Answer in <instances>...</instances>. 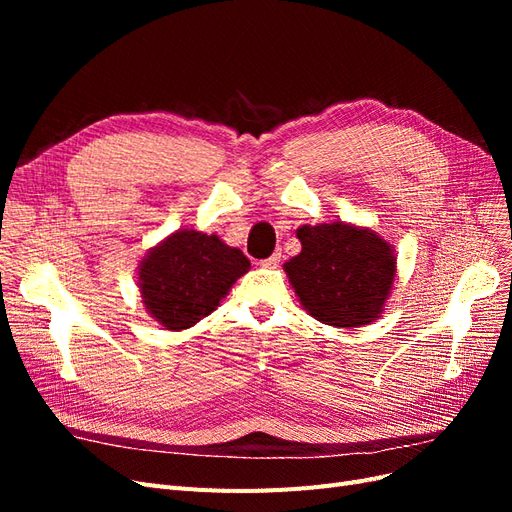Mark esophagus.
Masks as SVG:
<instances>
[{"label":"esophagus","instance_id":"34e87169","mask_svg":"<svg viewBox=\"0 0 512 512\" xmlns=\"http://www.w3.org/2000/svg\"><path fill=\"white\" fill-rule=\"evenodd\" d=\"M280 260H282V254H280V252H275V254H271L269 258L260 260V265L265 267V269H275L277 265H280Z\"/></svg>","mask_w":512,"mask_h":512}]
</instances>
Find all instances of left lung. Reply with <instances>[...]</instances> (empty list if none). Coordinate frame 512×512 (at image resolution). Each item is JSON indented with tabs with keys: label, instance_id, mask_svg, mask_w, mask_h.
I'll return each instance as SVG.
<instances>
[{
	"label": "left lung",
	"instance_id": "obj_1",
	"mask_svg": "<svg viewBox=\"0 0 512 512\" xmlns=\"http://www.w3.org/2000/svg\"><path fill=\"white\" fill-rule=\"evenodd\" d=\"M301 252L284 262L305 312L339 329L376 322L397 277L395 247L369 226L350 222L303 224Z\"/></svg>",
	"mask_w": 512,
	"mask_h": 512
}]
</instances>
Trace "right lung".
I'll list each match as a JSON object with an SVG mask.
<instances>
[{"mask_svg":"<svg viewBox=\"0 0 512 512\" xmlns=\"http://www.w3.org/2000/svg\"><path fill=\"white\" fill-rule=\"evenodd\" d=\"M250 260L218 235L179 228L149 247L136 267L145 312L166 331H183L220 307Z\"/></svg>","mask_w":512,"mask_h":512,"instance_id":"right-lung-1","label":"right lung"}]
</instances>
